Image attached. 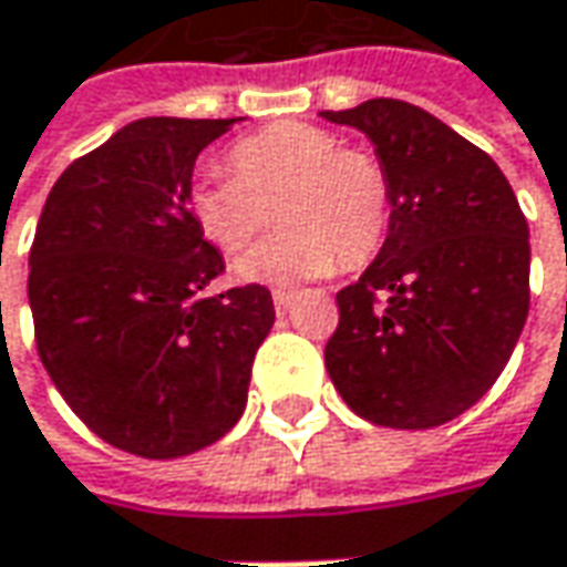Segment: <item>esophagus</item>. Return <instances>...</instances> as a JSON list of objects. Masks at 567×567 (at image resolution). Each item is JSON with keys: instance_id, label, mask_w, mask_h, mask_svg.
I'll return each mask as SVG.
<instances>
[{"instance_id": "esophagus-1", "label": "esophagus", "mask_w": 567, "mask_h": 567, "mask_svg": "<svg viewBox=\"0 0 567 567\" xmlns=\"http://www.w3.org/2000/svg\"><path fill=\"white\" fill-rule=\"evenodd\" d=\"M271 299H274V312H277V316H284V312H287V309L293 306L296 293H293V290H274Z\"/></svg>"}]
</instances>
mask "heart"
<instances>
[{
  "mask_svg": "<svg viewBox=\"0 0 567 567\" xmlns=\"http://www.w3.org/2000/svg\"><path fill=\"white\" fill-rule=\"evenodd\" d=\"M229 176L188 188V214L220 251H243L274 217L284 224L236 261L255 284L324 277L379 251L391 220L384 166L309 122H277L229 147Z\"/></svg>",
  "mask_w": 567,
  "mask_h": 567,
  "instance_id": "b5f03b06",
  "label": "heart"
}]
</instances>
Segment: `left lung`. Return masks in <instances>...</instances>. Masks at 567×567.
I'll use <instances>...</instances> for the list:
<instances>
[{"label":"left lung","instance_id":"1","mask_svg":"<svg viewBox=\"0 0 567 567\" xmlns=\"http://www.w3.org/2000/svg\"><path fill=\"white\" fill-rule=\"evenodd\" d=\"M321 116L360 128L391 183L388 239L338 293L328 375L369 423H447L495 384L524 331L527 220L489 154L420 106L375 97Z\"/></svg>","mask_w":567,"mask_h":567}]
</instances>
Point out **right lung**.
<instances>
[{"mask_svg": "<svg viewBox=\"0 0 567 567\" xmlns=\"http://www.w3.org/2000/svg\"><path fill=\"white\" fill-rule=\"evenodd\" d=\"M233 122H128L55 179L33 233L43 369L94 435L151 461L227 435L274 324L261 284L207 296L224 258L188 214L195 161Z\"/></svg>", "mask_w": 567, "mask_h": 567, "instance_id": "obj_1", "label": "right lung"}]
</instances>
